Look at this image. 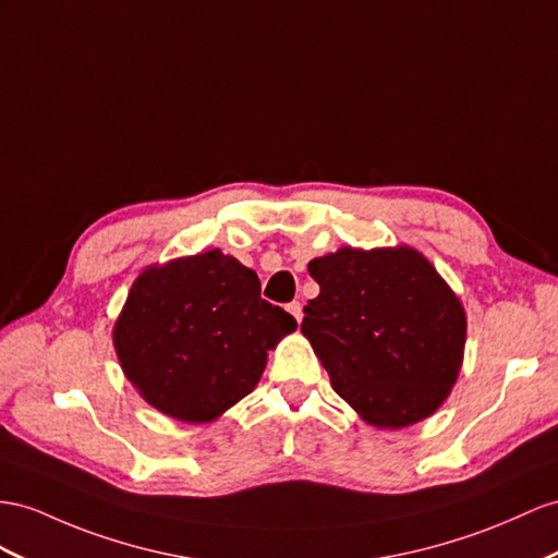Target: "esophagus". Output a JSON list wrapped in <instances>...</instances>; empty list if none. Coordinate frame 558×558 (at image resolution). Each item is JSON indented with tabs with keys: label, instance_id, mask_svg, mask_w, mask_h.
Instances as JSON below:
<instances>
[{
	"label": "esophagus",
	"instance_id": "esophagus-1",
	"mask_svg": "<svg viewBox=\"0 0 558 558\" xmlns=\"http://www.w3.org/2000/svg\"><path fill=\"white\" fill-rule=\"evenodd\" d=\"M288 311L292 313V316L296 318V323H302V318H304V311H302V304H299V302H290L288 304Z\"/></svg>",
	"mask_w": 558,
	"mask_h": 558
}]
</instances>
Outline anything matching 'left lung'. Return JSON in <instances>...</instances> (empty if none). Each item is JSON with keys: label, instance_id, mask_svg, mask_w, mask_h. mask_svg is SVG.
I'll list each match as a JSON object with an SVG mask.
<instances>
[{"label": "left lung", "instance_id": "obj_1", "mask_svg": "<svg viewBox=\"0 0 558 558\" xmlns=\"http://www.w3.org/2000/svg\"><path fill=\"white\" fill-rule=\"evenodd\" d=\"M320 294L302 332L335 391L375 426L401 428L436 412L462 365L466 318L415 250H351L308 264Z\"/></svg>", "mask_w": 558, "mask_h": 558}]
</instances>
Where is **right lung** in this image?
<instances>
[{"mask_svg":"<svg viewBox=\"0 0 558 558\" xmlns=\"http://www.w3.org/2000/svg\"><path fill=\"white\" fill-rule=\"evenodd\" d=\"M294 327L262 299L252 268L211 250L141 274L112 339L126 379L153 408L209 422L256 387L268 351Z\"/></svg>","mask_w":558,"mask_h":558,"instance_id":"1","label":"right lung"}]
</instances>
